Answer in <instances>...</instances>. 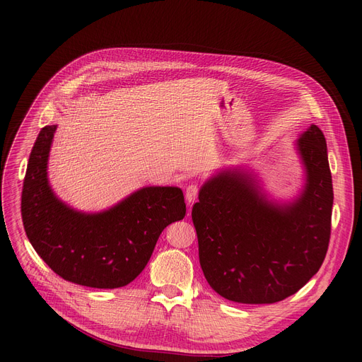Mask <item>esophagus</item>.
Instances as JSON below:
<instances>
[{
  "label": "esophagus",
  "mask_w": 362,
  "mask_h": 362,
  "mask_svg": "<svg viewBox=\"0 0 362 362\" xmlns=\"http://www.w3.org/2000/svg\"><path fill=\"white\" fill-rule=\"evenodd\" d=\"M198 194H199V187H198V185L192 183V185H189V186L186 187V194H185V197H186V201H187V204H189V205L194 204V202L197 201Z\"/></svg>",
  "instance_id": "obj_1"
}]
</instances>
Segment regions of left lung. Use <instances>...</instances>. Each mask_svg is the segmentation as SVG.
Returning a JSON list of instances; mask_svg holds the SVG:
<instances>
[{"label":"left lung","instance_id":"1","mask_svg":"<svg viewBox=\"0 0 362 362\" xmlns=\"http://www.w3.org/2000/svg\"><path fill=\"white\" fill-rule=\"evenodd\" d=\"M303 183L272 195L257 171L230 165L208 177L192 208L208 284L240 303H274L296 293L325 261L333 185L322 132L311 124L293 144Z\"/></svg>","mask_w":362,"mask_h":362}]
</instances>
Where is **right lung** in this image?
Listing matches in <instances>:
<instances>
[{
	"label": "right lung",
	"instance_id": "add662e5",
	"mask_svg": "<svg viewBox=\"0 0 362 362\" xmlns=\"http://www.w3.org/2000/svg\"><path fill=\"white\" fill-rule=\"evenodd\" d=\"M55 130L57 124L41 129L29 157L22 192L28 239L64 280L97 289L126 286L145 269L161 232L185 217L182 189L144 186L105 210H76L49 185Z\"/></svg>",
	"mask_w": 362,
	"mask_h": 362
}]
</instances>
